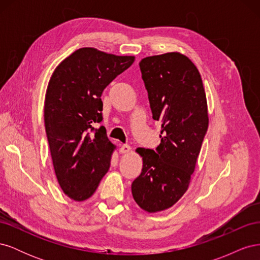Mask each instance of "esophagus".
I'll list each match as a JSON object with an SVG mask.
<instances>
[{
	"label": "esophagus",
	"instance_id": "obj_1",
	"mask_svg": "<svg viewBox=\"0 0 260 260\" xmlns=\"http://www.w3.org/2000/svg\"><path fill=\"white\" fill-rule=\"evenodd\" d=\"M130 151H131V146L128 145V144H123V145H121L120 148H119V152H120L121 154H128Z\"/></svg>",
	"mask_w": 260,
	"mask_h": 260
}]
</instances>
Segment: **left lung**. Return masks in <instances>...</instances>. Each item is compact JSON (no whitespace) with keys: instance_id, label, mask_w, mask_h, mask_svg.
I'll return each instance as SVG.
<instances>
[{"instance_id":"left-lung-1","label":"left lung","mask_w":260,"mask_h":260,"mask_svg":"<svg viewBox=\"0 0 260 260\" xmlns=\"http://www.w3.org/2000/svg\"><path fill=\"white\" fill-rule=\"evenodd\" d=\"M139 65L161 140L156 152L136 149L143 167L131 192L141 209L154 214L174 206L187 191L208 128V107L199 69L185 55H154Z\"/></svg>"}]
</instances>
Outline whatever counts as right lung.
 Listing matches in <instances>:
<instances>
[{
  "mask_svg": "<svg viewBox=\"0 0 260 260\" xmlns=\"http://www.w3.org/2000/svg\"><path fill=\"white\" fill-rule=\"evenodd\" d=\"M135 56L82 48L61 60L46 89L44 124L58 184L70 200L90 199L111 165L116 145L102 125L104 89L128 69Z\"/></svg>",
  "mask_w": 260,
  "mask_h": 260,
  "instance_id": "obj_1",
  "label": "right lung"
}]
</instances>
